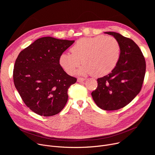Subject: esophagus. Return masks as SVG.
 <instances>
[{"instance_id":"1","label":"esophagus","mask_w":155,"mask_h":155,"mask_svg":"<svg viewBox=\"0 0 155 155\" xmlns=\"http://www.w3.org/2000/svg\"><path fill=\"white\" fill-rule=\"evenodd\" d=\"M84 81H85V78H77V82H83Z\"/></svg>"}]
</instances>
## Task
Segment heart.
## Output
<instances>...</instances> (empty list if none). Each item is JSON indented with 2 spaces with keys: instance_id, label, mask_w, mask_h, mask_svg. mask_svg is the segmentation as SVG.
I'll return each instance as SVG.
<instances>
[{
  "instance_id": "1",
  "label": "heart",
  "mask_w": 155,
  "mask_h": 155,
  "mask_svg": "<svg viewBox=\"0 0 155 155\" xmlns=\"http://www.w3.org/2000/svg\"><path fill=\"white\" fill-rule=\"evenodd\" d=\"M71 54L62 53L59 58L61 68L69 75L73 74L79 66L80 75L91 74L102 77L111 72L117 65L120 56V46L112 36H98L82 38L70 49Z\"/></svg>"
}]
</instances>
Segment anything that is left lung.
Masks as SVG:
<instances>
[{"label":"left lung","mask_w":155,"mask_h":155,"mask_svg":"<svg viewBox=\"0 0 155 155\" xmlns=\"http://www.w3.org/2000/svg\"><path fill=\"white\" fill-rule=\"evenodd\" d=\"M114 36L120 46L119 61L111 73L97 79L92 97L96 105L105 110L125 107L140 93L146 71V61L140 48L131 39L115 32H105Z\"/></svg>","instance_id":"8db88e82"}]
</instances>
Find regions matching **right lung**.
Here are the masks:
<instances>
[{
  "label": "right lung",
  "mask_w": 155,
  "mask_h": 155,
  "mask_svg": "<svg viewBox=\"0 0 155 155\" xmlns=\"http://www.w3.org/2000/svg\"><path fill=\"white\" fill-rule=\"evenodd\" d=\"M74 42L41 38L21 51L16 59L14 85L24 104L37 114L52 116L66 105L68 88L77 78L63 70L59 58Z\"/></svg>",
  "instance_id": "add662e5"
}]
</instances>
